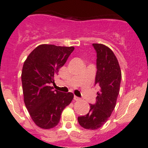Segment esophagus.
I'll use <instances>...</instances> for the list:
<instances>
[{
    "mask_svg": "<svg viewBox=\"0 0 148 148\" xmlns=\"http://www.w3.org/2000/svg\"><path fill=\"white\" fill-rule=\"evenodd\" d=\"M74 100H75V101H80L81 99H80V98L77 97V96H74Z\"/></svg>",
    "mask_w": 148,
    "mask_h": 148,
    "instance_id": "34e87169",
    "label": "esophagus"
}]
</instances>
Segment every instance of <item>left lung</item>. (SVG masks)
I'll return each mask as SVG.
<instances>
[{
    "instance_id": "left-lung-1",
    "label": "left lung",
    "mask_w": 148,
    "mask_h": 148,
    "mask_svg": "<svg viewBox=\"0 0 148 148\" xmlns=\"http://www.w3.org/2000/svg\"><path fill=\"white\" fill-rule=\"evenodd\" d=\"M97 53L95 85H98L96 102L90 104L89 113L78 117L79 125L87 130H96L104 125L113 113L120 90L121 72L113 52L101 44H92Z\"/></svg>"
}]
</instances>
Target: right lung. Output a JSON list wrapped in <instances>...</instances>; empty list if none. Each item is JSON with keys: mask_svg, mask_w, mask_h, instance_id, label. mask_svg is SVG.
Instances as JSON below:
<instances>
[{"mask_svg": "<svg viewBox=\"0 0 148 148\" xmlns=\"http://www.w3.org/2000/svg\"><path fill=\"white\" fill-rule=\"evenodd\" d=\"M73 50V47L41 44L32 51L23 63V101L31 118L39 127H56L62 111L74 97L72 92H59L50 86Z\"/></svg>", "mask_w": 148, "mask_h": 148, "instance_id": "add662e5", "label": "right lung"}]
</instances>
